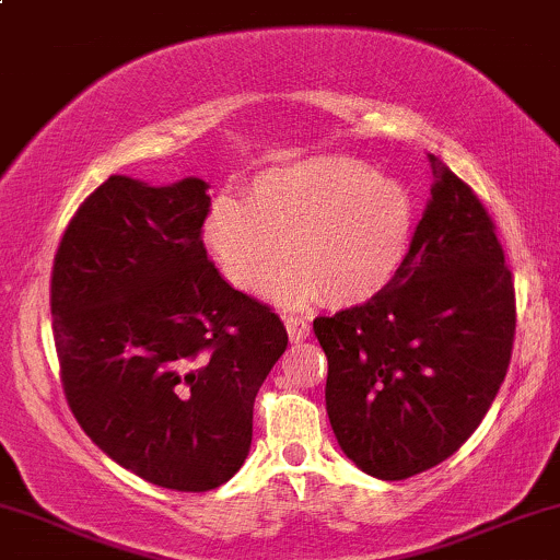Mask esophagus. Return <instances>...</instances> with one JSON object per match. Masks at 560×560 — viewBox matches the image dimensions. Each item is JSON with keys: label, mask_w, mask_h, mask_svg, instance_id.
Returning <instances> with one entry per match:
<instances>
[{"label": "esophagus", "mask_w": 560, "mask_h": 560, "mask_svg": "<svg viewBox=\"0 0 560 560\" xmlns=\"http://www.w3.org/2000/svg\"><path fill=\"white\" fill-rule=\"evenodd\" d=\"M284 326L292 341H302L310 336V320L302 318V315H284Z\"/></svg>", "instance_id": "esophagus-1"}]
</instances>
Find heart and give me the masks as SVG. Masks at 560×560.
I'll use <instances>...</instances> for the list:
<instances>
[{
	"label": "heart",
	"mask_w": 560,
	"mask_h": 560,
	"mask_svg": "<svg viewBox=\"0 0 560 560\" xmlns=\"http://www.w3.org/2000/svg\"><path fill=\"white\" fill-rule=\"evenodd\" d=\"M415 200L401 182L341 156H310L262 172L245 203L221 198L206 215L203 240L242 292L279 284L284 302L320 298L336 307L383 292L407 260Z\"/></svg>",
	"instance_id": "heart-1"
}]
</instances>
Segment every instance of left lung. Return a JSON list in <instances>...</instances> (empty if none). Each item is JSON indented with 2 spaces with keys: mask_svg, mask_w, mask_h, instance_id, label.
<instances>
[{
  "mask_svg": "<svg viewBox=\"0 0 560 560\" xmlns=\"http://www.w3.org/2000/svg\"><path fill=\"white\" fill-rule=\"evenodd\" d=\"M407 260L383 292L313 320L326 409L362 472L407 480L475 433L511 362L514 279L480 198L441 159Z\"/></svg>",
  "mask_w": 560,
  "mask_h": 560,
  "instance_id": "left-lung-1",
  "label": "left lung"
}]
</instances>
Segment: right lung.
<instances>
[{
	"instance_id": "right-lung-1",
	"label": "right lung",
	"mask_w": 560,
	"mask_h": 560,
	"mask_svg": "<svg viewBox=\"0 0 560 560\" xmlns=\"http://www.w3.org/2000/svg\"><path fill=\"white\" fill-rule=\"evenodd\" d=\"M208 185L114 174L67 224L51 326L72 415L119 467L206 493L245 464L255 396L287 349L271 307L229 287L203 247Z\"/></svg>"
}]
</instances>
